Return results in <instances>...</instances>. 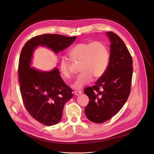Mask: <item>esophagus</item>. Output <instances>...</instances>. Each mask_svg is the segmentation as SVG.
Instances as JSON below:
<instances>
[{
    "label": "esophagus",
    "instance_id": "esophagus-1",
    "mask_svg": "<svg viewBox=\"0 0 154 154\" xmlns=\"http://www.w3.org/2000/svg\"><path fill=\"white\" fill-rule=\"evenodd\" d=\"M80 94H82V91H74V94L76 95V96H78Z\"/></svg>",
    "mask_w": 154,
    "mask_h": 154
}]
</instances>
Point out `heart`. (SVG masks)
Listing matches in <instances>:
<instances>
[{"instance_id":"b5f03b06","label":"heart","mask_w":154,"mask_h":154,"mask_svg":"<svg viewBox=\"0 0 154 154\" xmlns=\"http://www.w3.org/2000/svg\"><path fill=\"white\" fill-rule=\"evenodd\" d=\"M69 56L73 61L80 62V70L72 87L82 89L93 77L98 79L106 72L109 61V52L107 45L102 41L82 42L78 43L70 50ZM60 70L65 79L71 77L70 64L63 58L60 63Z\"/></svg>"}]
</instances>
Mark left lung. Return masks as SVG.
<instances>
[{
  "mask_svg": "<svg viewBox=\"0 0 154 154\" xmlns=\"http://www.w3.org/2000/svg\"><path fill=\"white\" fill-rule=\"evenodd\" d=\"M109 39L110 56L107 69L93 87L84 93L89 102L85 108L86 117L94 123H102L117 114L127 101L131 91L132 57L124 41L112 32Z\"/></svg>",
  "mask_w": 154,
  "mask_h": 154,
  "instance_id": "1",
  "label": "left lung"
}]
</instances>
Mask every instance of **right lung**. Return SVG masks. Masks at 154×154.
Masks as SVG:
<instances>
[{"instance_id": "right-lung-1", "label": "right lung", "mask_w": 154, "mask_h": 154, "mask_svg": "<svg viewBox=\"0 0 154 154\" xmlns=\"http://www.w3.org/2000/svg\"><path fill=\"white\" fill-rule=\"evenodd\" d=\"M76 36L43 34L29 39L22 48L19 62V80L24 105L32 117L45 126L59 122L64 106L72 97V89L65 84L57 68L41 71L31 67L34 50L39 46L56 54L69 47Z\"/></svg>"}]
</instances>
